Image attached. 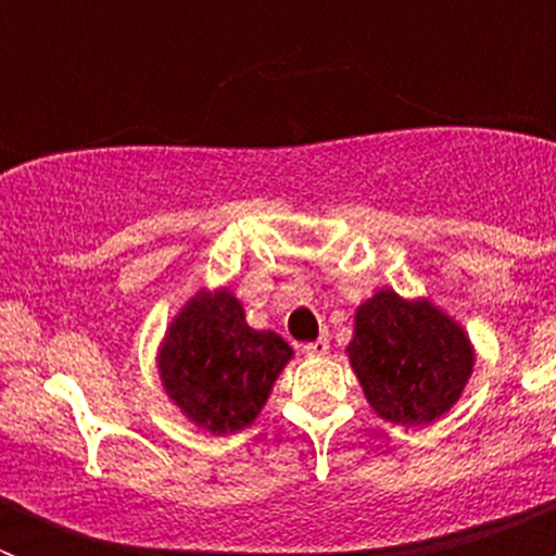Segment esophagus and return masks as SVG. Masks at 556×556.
I'll list each match as a JSON object with an SVG mask.
<instances>
[{
    "instance_id": "esophagus-1",
    "label": "esophagus",
    "mask_w": 556,
    "mask_h": 556,
    "mask_svg": "<svg viewBox=\"0 0 556 556\" xmlns=\"http://www.w3.org/2000/svg\"><path fill=\"white\" fill-rule=\"evenodd\" d=\"M328 348H331V339H328V333H323L320 339H314V342H306V345H303V351H306L308 356H323V353H326Z\"/></svg>"
}]
</instances>
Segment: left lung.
I'll return each instance as SVG.
<instances>
[{
	"label": "left lung",
	"mask_w": 556,
	"mask_h": 556,
	"mask_svg": "<svg viewBox=\"0 0 556 556\" xmlns=\"http://www.w3.org/2000/svg\"><path fill=\"white\" fill-rule=\"evenodd\" d=\"M348 356L372 409L401 426L434 424L473 370L465 331L431 303H406L392 289L358 306Z\"/></svg>",
	"instance_id": "1"
}]
</instances>
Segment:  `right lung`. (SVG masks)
<instances>
[{"label": "right lung", "instance_id": "obj_1", "mask_svg": "<svg viewBox=\"0 0 556 556\" xmlns=\"http://www.w3.org/2000/svg\"><path fill=\"white\" fill-rule=\"evenodd\" d=\"M292 348L273 331H255L228 289L198 294L172 323L161 348V378L186 415L214 434L255 420Z\"/></svg>", "mask_w": 556, "mask_h": 556}]
</instances>
